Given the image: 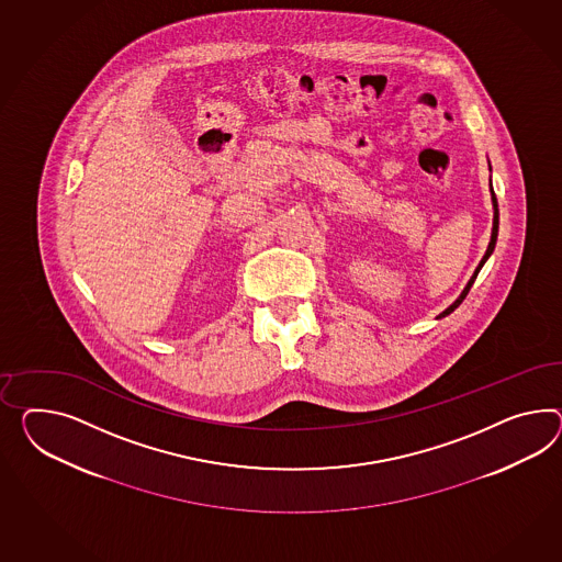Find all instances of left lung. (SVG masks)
Segmentation results:
<instances>
[{"instance_id": "8db88e82", "label": "left lung", "mask_w": 562, "mask_h": 562, "mask_svg": "<svg viewBox=\"0 0 562 562\" xmlns=\"http://www.w3.org/2000/svg\"><path fill=\"white\" fill-rule=\"evenodd\" d=\"M490 191H491V203H493V228H491V240L490 246H487V250H485V255H483V259H481V262L476 265L475 273H473V277L469 279V283L464 285V289L461 291V295L454 300V302L450 303L448 305L447 310L440 314V316H436V319H442V317L450 316L459 305H461L462 300L467 297V293L471 291V288H473V283H475L476 274H479V271L483 269V265L487 262V259H490L491 255H493V250H495V245H497V232H499V210H497V198H495V191H493V186H491V179H490Z\"/></svg>"}]
</instances>
